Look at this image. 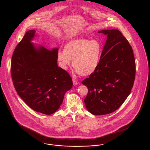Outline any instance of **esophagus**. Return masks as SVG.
Segmentation results:
<instances>
[{"label": "esophagus", "instance_id": "esophagus-1", "mask_svg": "<svg viewBox=\"0 0 150 150\" xmlns=\"http://www.w3.org/2000/svg\"><path fill=\"white\" fill-rule=\"evenodd\" d=\"M72 81H73V84L74 85V86H77V85H78L79 83L78 81H77V80H76L75 79H72Z\"/></svg>", "mask_w": 150, "mask_h": 150}]
</instances>
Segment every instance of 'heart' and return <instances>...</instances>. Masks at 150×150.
I'll list each match as a JSON object with an SVG mask.
<instances>
[{
    "label": "heart",
    "instance_id": "obj_1",
    "mask_svg": "<svg viewBox=\"0 0 150 150\" xmlns=\"http://www.w3.org/2000/svg\"><path fill=\"white\" fill-rule=\"evenodd\" d=\"M103 48L98 40L79 38L68 42L64 51L57 52V59L59 67L67 70L72 65L81 76H89L97 69L100 61Z\"/></svg>",
    "mask_w": 150,
    "mask_h": 150
}]
</instances>
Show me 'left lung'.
I'll return each mask as SVG.
<instances>
[{
	"mask_svg": "<svg viewBox=\"0 0 150 150\" xmlns=\"http://www.w3.org/2000/svg\"><path fill=\"white\" fill-rule=\"evenodd\" d=\"M107 35L100 64L81 82L88 89L86 108L94 115L114 112L127 98L133 86L136 62L132 48L117 29L98 31Z\"/></svg>",
	"mask_w": 150,
	"mask_h": 150,
	"instance_id": "left-lung-1",
	"label": "left lung"
}]
</instances>
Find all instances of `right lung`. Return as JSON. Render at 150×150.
Instances as JSON below:
<instances>
[{"label":"right lung","mask_w":150,"mask_h":150,"mask_svg":"<svg viewBox=\"0 0 150 150\" xmlns=\"http://www.w3.org/2000/svg\"><path fill=\"white\" fill-rule=\"evenodd\" d=\"M35 33L34 30L28 31L16 47L11 76L17 93L29 107L50 115L61 105L72 80L67 72L58 66V48H36L31 42Z\"/></svg>","instance_id":"add662e5"}]
</instances>
